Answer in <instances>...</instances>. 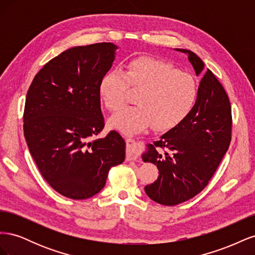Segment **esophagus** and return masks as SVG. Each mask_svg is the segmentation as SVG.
<instances>
[{
  "mask_svg": "<svg viewBox=\"0 0 255 255\" xmlns=\"http://www.w3.org/2000/svg\"><path fill=\"white\" fill-rule=\"evenodd\" d=\"M137 158H138L137 143L132 137H128L127 138V159L136 160Z\"/></svg>",
  "mask_w": 255,
  "mask_h": 255,
  "instance_id": "34e87169",
  "label": "esophagus"
}]
</instances>
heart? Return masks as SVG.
I'll return each instance as SVG.
<instances>
[{
	"mask_svg": "<svg viewBox=\"0 0 255 255\" xmlns=\"http://www.w3.org/2000/svg\"><path fill=\"white\" fill-rule=\"evenodd\" d=\"M128 87L138 91V105L126 107L111 118V125L125 133H138L152 126L157 130L170 129L187 117L198 97L194 76L151 57L134 59L120 72L104 74L99 96L107 109L117 111L127 101Z\"/></svg>",
	"mask_w": 255,
	"mask_h": 255,
	"instance_id": "1",
	"label": "heart"
}]
</instances>
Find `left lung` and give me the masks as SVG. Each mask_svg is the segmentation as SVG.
I'll use <instances>...</instances> for the list:
<instances>
[{"mask_svg":"<svg viewBox=\"0 0 255 255\" xmlns=\"http://www.w3.org/2000/svg\"><path fill=\"white\" fill-rule=\"evenodd\" d=\"M174 50L186 54L197 76L202 73L204 63L197 54L185 49ZM231 130L232 115L228 95L207 69L187 117L157 141L146 144L142 160L156 165L159 174L155 182L144 187L145 194L153 201L168 206L197 196L228 151Z\"/></svg>","mask_w":255,"mask_h":255,"instance_id":"8db88e82","label":"left lung"}]
</instances>
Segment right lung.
<instances>
[{
	"mask_svg": "<svg viewBox=\"0 0 255 255\" xmlns=\"http://www.w3.org/2000/svg\"><path fill=\"white\" fill-rule=\"evenodd\" d=\"M118 47L112 42L74 47L51 59L28 88L23 130L43 179L73 200L97 195L110 169L126 158V141L104 128L99 83Z\"/></svg>",
	"mask_w": 255,
	"mask_h": 255,
	"instance_id": "add662e5",
	"label": "right lung"
}]
</instances>
